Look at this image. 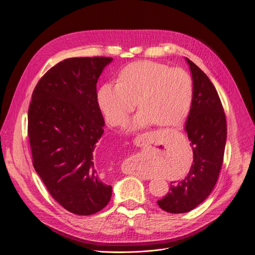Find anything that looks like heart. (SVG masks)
I'll list each match as a JSON object with an SVG mask.
<instances>
[{
	"mask_svg": "<svg viewBox=\"0 0 255 255\" xmlns=\"http://www.w3.org/2000/svg\"><path fill=\"white\" fill-rule=\"evenodd\" d=\"M192 98L193 82L183 69L140 61L124 67L117 84H104L99 90L98 103L112 126L122 125L138 104L141 109L130 125L135 129L154 123L180 125L189 114Z\"/></svg>",
	"mask_w": 255,
	"mask_h": 255,
	"instance_id": "1",
	"label": "heart"
}]
</instances>
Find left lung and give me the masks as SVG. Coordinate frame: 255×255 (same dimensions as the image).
Instances as JSON below:
<instances>
[{
	"mask_svg": "<svg viewBox=\"0 0 255 255\" xmlns=\"http://www.w3.org/2000/svg\"><path fill=\"white\" fill-rule=\"evenodd\" d=\"M193 98L186 132L193 149V164L183 180L171 182L170 192L158 206L171 214L192 211L211 194L223 165L227 139V121L218 91L206 74L192 61Z\"/></svg>",
	"mask_w": 255,
	"mask_h": 255,
	"instance_id": "left-lung-1",
	"label": "left lung"
}]
</instances>
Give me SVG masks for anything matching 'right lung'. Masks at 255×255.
Here are the masks:
<instances>
[{
	"mask_svg": "<svg viewBox=\"0 0 255 255\" xmlns=\"http://www.w3.org/2000/svg\"><path fill=\"white\" fill-rule=\"evenodd\" d=\"M112 60L58 63L37 82L28 109L32 165L52 197L79 216L102 211L112 196L94 155L105 125L97 82Z\"/></svg>",
	"mask_w": 255,
	"mask_h": 255,
	"instance_id": "1",
	"label": "right lung"
}]
</instances>
